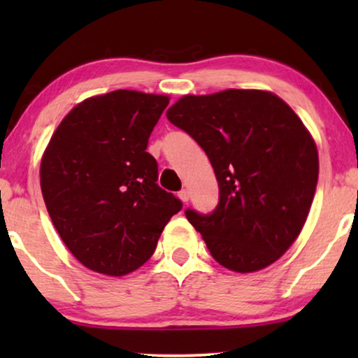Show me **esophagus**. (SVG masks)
I'll list each match as a JSON object with an SVG mask.
<instances>
[{
	"mask_svg": "<svg viewBox=\"0 0 358 358\" xmlns=\"http://www.w3.org/2000/svg\"><path fill=\"white\" fill-rule=\"evenodd\" d=\"M189 197H190V195H189V190H187V189H182V190H180V192H179V199L182 200L184 203L189 202Z\"/></svg>",
	"mask_w": 358,
	"mask_h": 358,
	"instance_id": "obj_1",
	"label": "esophagus"
}]
</instances>
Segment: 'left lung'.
Wrapping results in <instances>:
<instances>
[{
  "instance_id": "1",
  "label": "left lung",
  "mask_w": 358,
  "mask_h": 358,
  "mask_svg": "<svg viewBox=\"0 0 358 358\" xmlns=\"http://www.w3.org/2000/svg\"><path fill=\"white\" fill-rule=\"evenodd\" d=\"M166 115L202 146L217 176V208L185 210L215 261L248 273L282 257L306 222L320 173L300 117L259 90L184 96Z\"/></svg>"
}]
</instances>
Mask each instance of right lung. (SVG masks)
Wrapping results in <instances>:
<instances>
[{
    "instance_id": "right-lung-1",
    "label": "right lung",
    "mask_w": 358,
    "mask_h": 358,
    "mask_svg": "<svg viewBox=\"0 0 358 358\" xmlns=\"http://www.w3.org/2000/svg\"><path fill=\"white\" fill-rule=\"evenodd\" d=\"M168 96L117 90L73 107L41 163L47 212L83 266L127 275L153 256L182 202L156 184L148 138Z\"/></svg>"
}]
</instances>
